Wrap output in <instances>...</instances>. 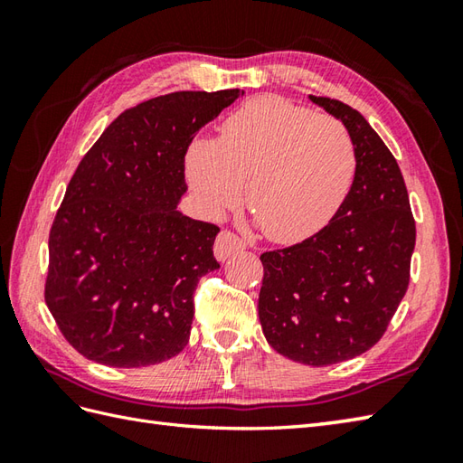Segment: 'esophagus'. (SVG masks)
<instances>
[{
	"instance_id": "1",
	"label": "esophagus",
	"mask_w": 463,
	"mask_h": 463,
	"mask_svg": "<svg viewBox=\"0 0 463 463\" xmlns=\"http://www.w3.org/2000/svg\"><path fill=\"white\" fill-rule=\"evenodd\" d=\"M244 247H247V244H244V241H241L237 234L222 231L214 241V257H216V260L224 262L226 259H231L234 252L242 250Z\"/></svg>"
}]
</instances>
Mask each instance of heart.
I'll list each match as a JSON object with an SVG mask.
<instances>
[{"label":"heart","instance_id":"b5f03b06","mask_svg":"<svg viewBox=\"0 0 463 463\" xmlns=\"http://www.w3.org/2000/svg\"><path fill=\"white\" fill-rule=\"evenodd\" d=\"M356 173L354 141L338 119L262 95L226 117L219 139H194L186 179L204 209L244 206L274 242H298L326 224Z\"/></svg>","mask_w":463,"mask_h":463}]
</instances>
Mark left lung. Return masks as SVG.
I'll return each mask as SVG.
<instances>
[{
    "mask_svg": "<svg viewBox=\"0 0 463 463\" xmlns=\"http://www.w3.org/2000/svg\"><path fill=\"white\" fill-rule=\"evenodd\" d=\"M310 101L348 129L356 173L322 231L260 254L259 318L282 356L330 366L360 356L386 332L408 290L416 222L394 155L370 123L342 101Z\"/></svg>",
    "mask_w": 463,
    "mask_h": 463,
    "instance_id": "obj_1",
    "label": "left lung"
}]
</instances>
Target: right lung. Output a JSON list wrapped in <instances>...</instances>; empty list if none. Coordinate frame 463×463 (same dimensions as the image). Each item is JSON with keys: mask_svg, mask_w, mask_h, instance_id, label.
I'll return each mask as SVG.
<instances>
[{"mask_svg": "<svg viewBox=\"0 0 463 463\" xmlns=\"http://www.w3.org/2000/svg\"><path fill=\"white\" fill-rule=\"evenodd\" d=\"M244 91H176L121 113L67 184L49 232L45 302L71 346L97 364L141 368L189 342L193 294L219 226L184 216V155Z\"/></svg>", "mask_w": 463, "mask_h": 463, "instance_id": "add662e5", "label": "right lung"}]
</instances>
